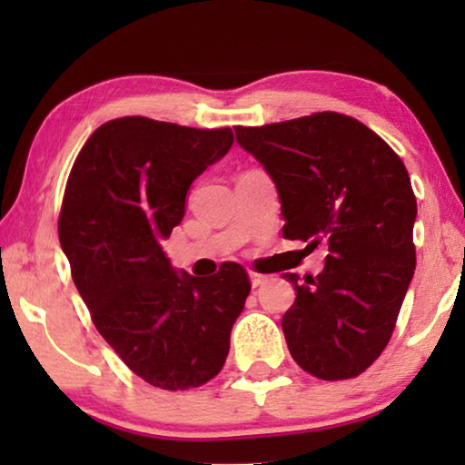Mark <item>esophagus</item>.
<instances>
[{"instance_id":"obj_1","label":"esophagus","mask_w":465,"mask_h":465,"mask_svg":"<svg viewBox=\"0 0 465 465\" xmlns=\"http://www.w3.org/2000/svg\"><path fill=\"white\" fill-rule=\"evenodd\" d=\"M252 288H260V285L266 283V275H258V272H250Z\"/></svg>"}]
</instances>
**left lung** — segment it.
<instances>
[{"label":"left lung","instance_id":"1","mask_svg":"<svg viewBox=\"0 0 465 465\" xmlns=\"http://www.w3.org/2000/svg\"><path fill=\"white\" fill-rule=\"evenodd\" d=\"M234 133L275 183L283 237L328 243L320 275H283L296 290L282 320L292 358L317 379L358 377L390 342L415 272L409 171L377 133L336 112Z\"/></svg>","mask_w":465,"mask_h":465}]
</instances>
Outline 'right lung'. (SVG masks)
I'll return each mask as SVG.
<instances>
[{
	"label": "right lung",
	"instance_id": "obj_1",
	"mask_svg": "<svg viewBox=\"0 0 465 465\" xmlns=\"http://www.w3.org/2000/svg\"><path fill=\"white\" fill-rule=\"evenodd\" d=\"M234 142L231 129L116 118L88 137L69 173L59 241L99 334L145 383L180 391L213 379L250 279L226 262L212 279L177 272L161 241L186 194Z\"/></svg>",
	"mask_w": 465,
	"mask_h": 465
}]
</instances>
